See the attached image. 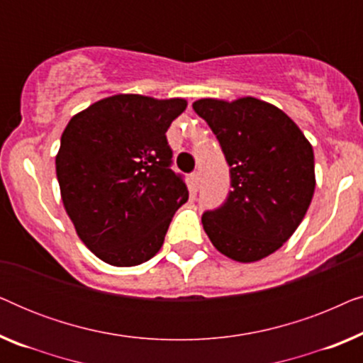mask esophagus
<instances>
[{"label":"esophagus","instance_id":"esophagus-1","mask_svg":"<svg viewBox=\"0 0 363 363\" xmlns=\"http://www.w3.org/2000/svg\"><path fill=\"white\" fill-rule=\"evenodd\" d=\"M190 182H191V190L196 191L198 186H200V182H201L200 172H193L190 175Z\"/></svg>","mask_w":363,"mask_h":363}]
</instances>
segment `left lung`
Listing matches in <instances>:
<instances>
[{
    "mask_svg": "<svg viewBox=\"0 0 363 363\" xmlns=\"http://www.w3.org/2000/svg\"><path fill=\"white\" fill-rule=\"evenodd\" d=\"M193 108L220 142L233 188L218 210L203 213V228L225 256L259 261L304 220L315 188L312 145L291 117L259 99H200Z\"/></svg>",
    "mask_w": 363,
    "mask_h": 363,
    "instance_id": "8db88e82",
    "label": "left lung"
}]
</instances>
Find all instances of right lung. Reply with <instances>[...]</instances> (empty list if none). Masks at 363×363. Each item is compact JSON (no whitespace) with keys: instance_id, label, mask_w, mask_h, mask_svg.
<instances>
[{"instance_id":"right-lung-1","label":"right lung","mask_w":363,"mask_h":363,"mask_svg":"<svg viewBox=\"0 0 363 363\" xmlns=\"http://www.w3.org/2000/svg\"><path fill=\"white\" fill-rule=\"evenodd\" d=\"M185 108V99L117 94L64 128L56 155L64 208L84 245L107 264L137 266L155 256L188 200L165 135Z\"/></svg>"}]
</instances>
